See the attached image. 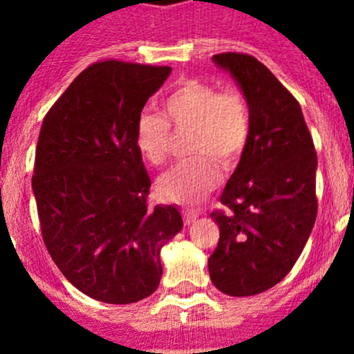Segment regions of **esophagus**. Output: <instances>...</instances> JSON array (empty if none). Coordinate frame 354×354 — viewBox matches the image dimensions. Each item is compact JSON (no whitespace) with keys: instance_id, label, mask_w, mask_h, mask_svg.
Instances as JSON below:
<instances>
[{"instance_id":"1","label":"esophagus","mask_w":354,"mask_h":354,"mask_svg":"<svg viewBox=\"0 0 354 354\" xmlns=\"http://www.w3.org/2000/svg\"><path fill=\"white\" fill-rule=\"evenodd\" d=\"M198 217V210H194V209H187L183 210V219H185V224H192L195 223Z\"/></svg>"}]
</instances>
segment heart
Listing matches in <instances>:
<instances>
[{
  "instance_id": "heart-1",
  "label": "heart",
  "mask_w": 354,
  "mask_h": 354,
  "mask_svg": "<svg viewBox=\"0 0 354 354\" xmlns=\"http://www.w3.org/2000/svg\"><path fill=\"white\" fill-rule=\"evenodd\" d=\"M162 113L164 116L144 113L138 118L135 147L145 162L159 166L169 151V123L178 131H192L190 152L200 157L166 171L157 180V192L169 202L197 203L219 183L212 161L230 169L243 156L252 130L248 102L236 88L219 91L216 85L190 78L164 99Z\"/></svg>"
}]
</instances>
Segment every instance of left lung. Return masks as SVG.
<instances>
[{"mask_svg":"<svg viewBox=\"0 0 354 354\" xmlns=\"http://www.w3.org/2000/svg\"><path fill=\"white\" fill-rule=\"evenodd\" d=\"M214 63L236 80L252 130L221 203L210 214L219 243L209 259L214 286L252 296L276 286L301 255L317 217V152L298 101L266 65L243 53Z\"/></svg>","mask_w":354,"mask_h":354,"instance_id":"8db88e82","label":"left lung"}]
</instances>
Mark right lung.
<instances>
[{
	"label": "right lung",
	"instance_id": "add662e5",
	"mask_svg": "<svg viewBox=\"0 0 354 354\" xmlns=\"http://www.w3.org/2000/svg\"><path fill=\"white\" fill-rule=\"evenodd\" d=\"M169 66L109 59L85 68L42 121L32 192L42 240L63 276L102 303L156 291L160 248L183 227L174 205L147 207L151 178L135 128Z\"/></svg>",
	"mask_w": 354,
	"mask_h": 354
}]
</instances>
